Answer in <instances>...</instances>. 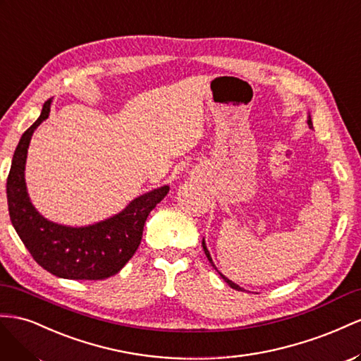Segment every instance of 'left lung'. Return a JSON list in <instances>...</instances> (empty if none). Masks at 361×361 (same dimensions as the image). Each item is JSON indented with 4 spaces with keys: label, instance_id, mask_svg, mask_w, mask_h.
I'll list each match as a JSON object with an SVG mask.
<instances>
[{
    "label": "left lung",
    "instance_id": "8db88e82",
    "mask_svg": "<svg viewBox=\"0 0 361 361\" xmlns=\"http://www.w3.org/2000/svg\"><path fill=\"white\" fill-rule=\"evenodd\" d=\"M307 122H308V127H313V122H312V119H310V118H308V121H307ZM202 248H204V252H205V255H207V259H209V262H210V263L213 264V260H212V257H210V252H209V250H207V246H205V242H204V240H202ZM213 266H214V264H213ZM214 269H216V267H214ZM218 272H219V271H218ZM219 275H221V276L224 278V281H225L226 284H228V286L231 287V289H234V290H243V289H242V287H239L238 284H234L233 281H230V280H228V278H226V276H224V275H222L221 272H219Z\"/></svg>",
    "mask_w": 361,
    "mask_h": 361
}]
</instances>
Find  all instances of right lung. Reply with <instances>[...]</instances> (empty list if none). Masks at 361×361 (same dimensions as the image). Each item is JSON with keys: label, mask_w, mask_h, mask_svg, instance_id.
Masks as SVG:
<instances>
[{"label": "right lung", "mask_w": 361, "mask_h": 361, "mask_svg": "<svg viewBox=\"0 0 361 361\" xmlns=\"http://www.w3.org/2000/svg\"><path fill=\"white\" fill-rule=\"evenodd\" d=\"M47 99L37 121L20 137L7 177L8 214L28 252L45 271L66 280H106L118 274L139 248L148 214L166 197L169 186L154 189L126 210L95 225H59L40 216L30 202L24 169L35 130L49 115Z\"/></svg>", "instance_id": "obj_1"}]
</instances>
